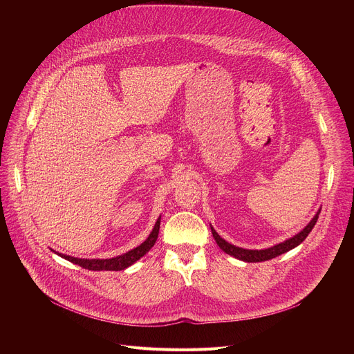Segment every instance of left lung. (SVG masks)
Instances as JSON below:
<instances>
[{"mask_svg":"<svg viewBox=\"0 0 354 354\" xmlns=\"http://www.w3.org/2000/svg\"><path fill=\"white\" fill-rule=\"evenodd\" d=\"M320 211L322 209H319V212L315 214L314 218L308 222L307 227L304 230H301L299 234L288 238V239H286L284 243H280V244H277V245H274L271 248H266V250H245V248L235 247V245L227 243L224 238H221L218 235V232L212 227H211V231H212V235H214V238L216 241L218 247L224 252H227L228 255L235 257V258L241 259V261H245V263H261V261H268V259L275 258L278 255H281V254L295 248L297 245H300L303 241L307 238V235L311 232V230L314 228L315 222H317V219H319Z\"/></svg>","mask_w":354,"mask_h":354,"instance_id":"8db88e82","label":"left lung"}]
</instances>
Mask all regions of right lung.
I'll use <instances>...</instances> for the list:
<instances>
[{"instance_id":"add662e5","label":"right lung","mask_w":354,"mask_h":354,"mask_svg":"<svg viewBox=\"0 0 354 354\" xmlns=\"http://www.w3.org/2000/svg\"><path fill=\"white\" fill-rule=\"evenodd\" d=\"M159 228H160V216L158 218L152 232L149 234V236L146 238L145 243H142L139 247H136L133 250L127 251L126 254L118 255L115 258L87 259V258H74V257L55 252V251L54 252L60 255L62 258L67 259V261H70L73 264H77V266H80L86 270H90V271H122V270L130 267L132 264H135L138 259H140L146 252H149V250H151L155 245L156 239H158V234H159Z\"/></svg>"}]
</instances>
